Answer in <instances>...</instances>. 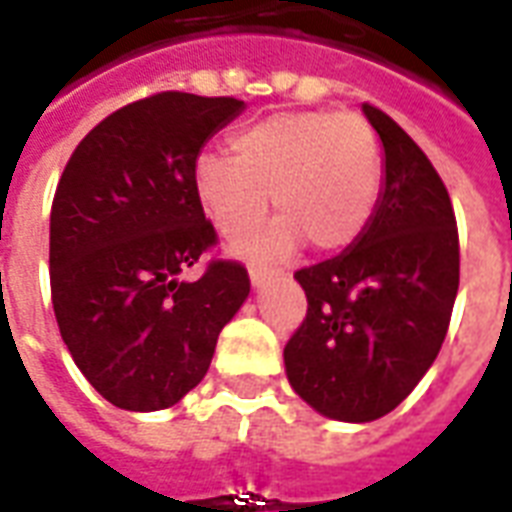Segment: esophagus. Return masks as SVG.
Masks as SVG:
<instances>
[{
  "mask_svg": "<svg viewBox=\"0 0 512 512\" xmlns=\"http://www.w3.org/2000/svg\"><path fill=\"white\" fill-rule=\"evenodd\" d=\"M271 277H274V274H271L268 268H249V282H252V288H263Z\"/></svg>",
  "mask_w": 512,
  "mask_h": 512,
  "instance_id": "1",
  "label": "esophagus"
}]
</instances>
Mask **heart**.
Instances as JSON below:
<instances>
[{
	"label": "heart",
	"instance_id": "b5f03b06",
	"mask_svg": "<svg viewBox=\"0 0 512 512\" xmlns=\"http://www.w3.org/2000/svg\"><path fill=\"white\" fill-rule=\"evenodd\" d=\"M233 158L202 153L191 183L208 222L238 252L277 260L301 246L343 249L365 230L381 189V147L362 115L279 112L233 136Z\"/></svg>",
	"mask_w": 512,
	"mask_h": 512
}]
</instances>
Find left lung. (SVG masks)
Segmentation results:
<instances>
[{
    "label": "left lung",
    "mask_w": 512,
    "mask_h": 512,
    "mask_svg": "<svg viewBox=\"0 0 512 512\" xmlns=\"http://www.w3.org/2000/svg\"><path fill=\"white\" fill-rule=\"evenodd\" d=\"M362 112L384 145L376 211L345 252L296 271L307 318L285 345L293 392L340 422H373L411 395L439 356L461 268L439 172L392 117Z\"/></svg>",
    "instance_id": "1"
}]
</instances>
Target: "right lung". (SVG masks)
Returning <instances> with one entry per match:
<instances>
[{
    "mask_svg": "<svg viewBox=\"0 0 512 512\" xmlns=\"http://www.w3.org/2000/svg\"><path fill=\"white\" fill-rule=\"evenodd\" d=\"M238 98L158 93L101 120L73 150L51 205V304L73 362L126 411H161L200 384L249 296L246 268L213 260L191 169Z\"/></svg>",
    "mask_w": 512,
    "mask_h": 512,
    "instance_id": "1",
    "label": "right lung"
}]
</instances>
